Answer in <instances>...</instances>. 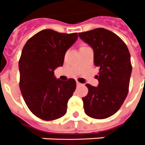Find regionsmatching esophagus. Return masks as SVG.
Wrapping results in <instances>:
<instances>
[{
    "mask_svg": "<svg viewBox=\"0 0 145 145\" xmlns=\"http://www.w3.org/2000/svg\"><path fill=\"white\" fill-rule=\"evenodd\" d=\"M76 85L79 87V86H82V84H80V83H79L78 81H76Z\"/></svg>",
    "mask_w": 145,
    "mask_h": 145,
    "instance_id": "esophagus-1",
    "label": "esophagus"
}]
</instances>
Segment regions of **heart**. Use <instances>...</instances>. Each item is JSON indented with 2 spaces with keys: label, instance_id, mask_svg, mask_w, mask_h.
Returning a JSON list of instances; mask_svg holds the SVG:
<instances>
[{
  "label": "heart",
  "instance_id": "obj_1",
  "mask_svg": "<svg viewBox=\"0 0 145 145\" xmlns=\"http://www.w3.org/2000/svg\"><path fill=\"white\" fill-rule=\"evenodd\" d=\"M83 47H86V45L83 44V45H82V46H81V48H83Z\"/></svg>",
  "mask_w": 145,
  "mask_h": 145
}]
</instances>
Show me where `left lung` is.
Masks as SVG:
<instances>
[{"label": "left lung", "mask_w": 145, "mask_h": 145, "mask_svg": "<svg viewBox=\"0 0 145 145\" xmlns=\"http://www.w3.org/2000/svg\"><path fill=\"white\" fill-rule=\"evenodd\" d=\"M78 34L92 47L94 64L99 69L98 86L86 84L88 94L82 98L84 112L93 119H106L120 109L128 94L132 71L130 52L120 37L105 29Z\"/></svg>", "instance_id": "obj_1"}]
</instances>
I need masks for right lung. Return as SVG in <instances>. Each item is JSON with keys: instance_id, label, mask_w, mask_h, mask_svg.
Segmentation results:
<instances>
[{"instance_id": "add662e5", "label": "right lung", "mask_w": 145, "mask_h": 145, "mask_svg": "<svg viewBox=\"0 0 145 145\" xmlns=\"http://www.w3.org/2000/svg\"><path fill=\"white\" fill-rule=\"evenodd\" d=\"M77 37V33L44 29L29 38L23 47L18 61L19 87L29 109L41 120H58L67 112L76 80H57L54 70L62 66L65 52Z\"/></svg>"}]
</instances>
